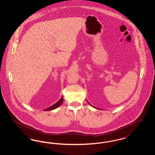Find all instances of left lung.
<instances>
[{
  "mask_svg": "<svg viewBox=\"0 0 155 155\" xmlns=\"http://www.w3.org/2000/svg\"><path fill=\"white\" fill-rule=\"evenodd\" d=\"M88 103L89 104H90V105L91 106H92V105H91V104L90 103H89L88 102ZM92 107H94V108H95V109H97V108H96V107H94V106H92Z\"/></svg>",
  "mask_w": 155,
  "mask_h": 155,
  "instance_id": "obj_1",
  "label": "left lung"
}]
</instances>
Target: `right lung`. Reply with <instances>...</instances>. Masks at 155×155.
Here are the masks:
<instances>
[{"mask_svg":"<svg viewBox=\"0 0 155 155\" xmlns=\"http://www.w3.org/2000/svg\"><path fill=\"white\" fill-rule=\"evenodd\" d=\"M63 98L61 97L60 98V99L59 101H58L56 103H55V104H53L52 106H50L49 107H48V108H47V109H45L44 110H54V109H56V108L59 107V106H60L62 104V103H63Z\"/></svg>","mask_w":155,"mask_h":155,"instance_id":"1","label":"right lung"}]
</instances>
